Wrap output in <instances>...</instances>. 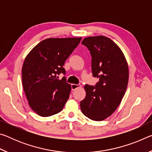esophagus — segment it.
<instances>
[{"mask_svg": "<svg viewBox=\"0 0 152 152\" xmlns=\"http://www.w3.org/2000/svg\"><path fill=\"white\" fill-rule=\"evenodd\" d=\"M71 86H72V91H74V90H76V88H80L81 86L80 85V84H71Z\"/></svg>", "mask_w": 152, "mask_h": 152, "instance_id": "1", "label": "esophagus"}]
</instances>
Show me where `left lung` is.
<instances>
[{
	"label": "left lung",
	"instance_id": "8db88e82",
	"mask_svg": "<svg viewBox=\"0 0 152 152\" xmlns=\"http://www.w3.org/2000/svg\"><path fill=\"white\" fill-rule=\"evenodd\" d=\"M92 56V72L99 78L95 86L86 84V96L80 102L83 114L96 121L110 116L124 96L129 80V67L122 50L113 40L99 35L84 38Z\"/></svg>",
	"mask_w": 152,
	"mask_h": 152
}]
</instances>
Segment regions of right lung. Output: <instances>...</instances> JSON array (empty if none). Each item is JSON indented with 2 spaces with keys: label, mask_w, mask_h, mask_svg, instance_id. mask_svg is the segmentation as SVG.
Wrapping results in <instances>:
<instances>
[{
  "label": "right lung",
  "mask_w": 152,
  "mask_h": 152,
  "mask_svg": "<svg viewBox=\"0 0 152 152\" xmlns=\"http://www.w3.org/2000/svg\"><path fill=\"white\" fill-rule=\"evenodd\" d=\"M82 37L48 38L35 45L25 58L22 67V83L30 107L42 117L60 113L69 99L71 85L65 77V61Z\"/></svg>",
  "instance_id": "1"
}]
</instances>
